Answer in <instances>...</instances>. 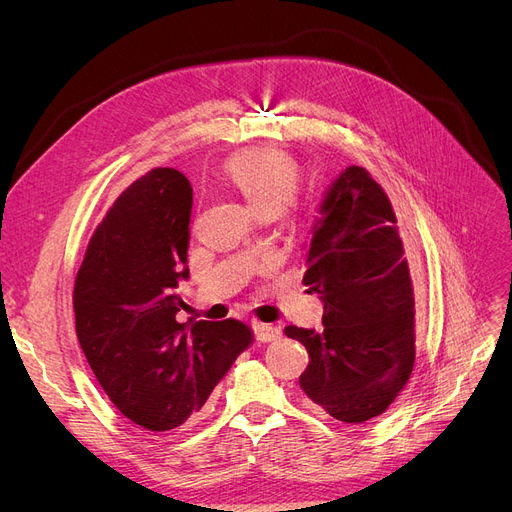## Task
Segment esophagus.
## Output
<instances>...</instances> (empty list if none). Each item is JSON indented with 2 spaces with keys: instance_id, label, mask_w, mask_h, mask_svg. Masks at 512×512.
<instances>
[{
  "instance_id": "34e87169",
  "label": "esophagus",
  "mask_w": 512,
  "mask_h": 512,
  "mask_svg": "<svg viewBox=\"0 0 512 512\" xmlns=\"http://www.w3.org/2000/svg\"><path fill=\"white\" fill-rule=\"evenodd\" d=\"M254 330H256V337L262 343H270V341H277L281 337V330L273 324H264V322H254Z\"/></svg>"
}]
</instances>
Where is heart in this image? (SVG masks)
I'll use <instances>...</instances> for the list:
<instances>
[{
  "label": "heart",
  "instance_id": "b5f03b06",
  "mask_svg": "<svg viewBox=\"0 0 512 512\" xmlns=\"http://www.w3.org/2000/svg\"><path fill=\"white\" fill-rule=\"evenodd\" d=\"M225 171L260 215L281 213L302 186V167L275 146L239 150L225 163Z\"/></svg>",
  "mask_w": 512,
  "mask_h": 512
}]
</instances>
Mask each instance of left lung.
<instances>
[{
    "mask_svg": "<svg viewBox=\"0 0 512 512\" xmlns=\"http://www.w3.org/2000/svg\"><path fill=\"white\" fill-rule=\"evenodd\" d=\"M304 285L324 302L322 330L285 326L308 349L299 376L306 403L345 424L388 409L415 362V293L386 192L364 167H347L320 206Z\"/></svg>",
    "mask_w": 512,
    "mask_h": 512,
    "instance_id": "obj_1",
    "label": "left lung"
}]
</instances>
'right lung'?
<instances>
[{"label": "right lung", "instance_id": "right-lung-1", "mask_svg": "<svg viewBox=\"0 0 512 512\" xmlns=\"http://www.w3.org/2000/svg\"><path fill=\"white\" fill-rule=\"evenodd\" d=\"M192 188L155 167L117 196L74 281L76 335L105 395L136 426H184L252 343L237 320L177 322L190 270Z\"/></svg>", "mask_w": 512, "mask_h": 512}]
</instances>
